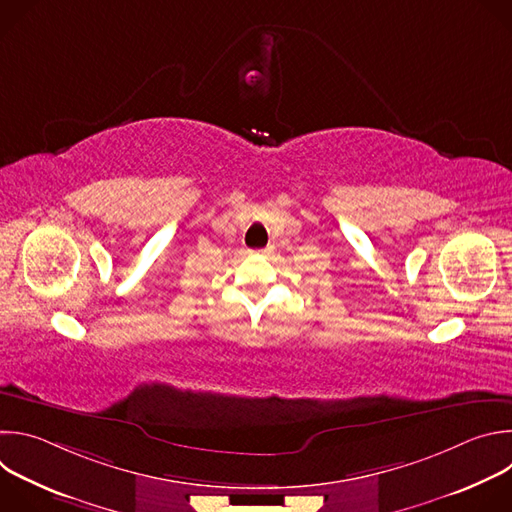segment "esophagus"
I'll list each match as a JSON object with an SVG mask.
<instances>
[{
  "instance_id": "1",
  "label": "esophagus",
  "mask_w": 512,
  "mask_h": 512,
  "mask_svg": "<svg viewBox=\"0 0 512 512\" xmlns=\"http://www.w3.org/2000/svg\"><path fill=\"white\" fill-rule=\"evenodd\" d=\"M269 251H271V249H269V247H267V249H261V251H257V253H261V255H267V253H269Z\"/></svg>"
}]
</instances>
